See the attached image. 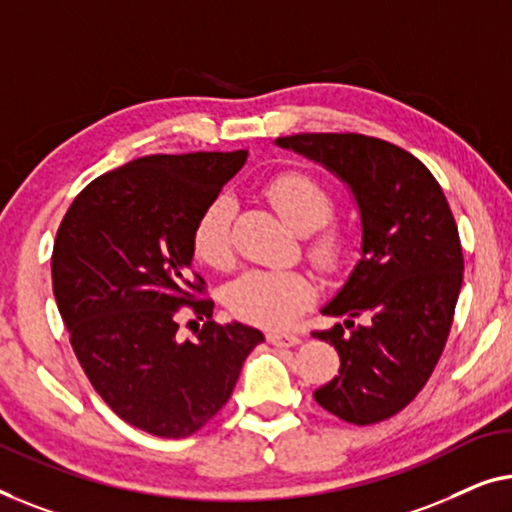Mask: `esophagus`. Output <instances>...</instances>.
I'll return each mask as SVG.
<instances>
[{
	"instance_id": "obj_1",
	"label": "esophagus",
	"mask_w": 512,
	"mask_h": 512,
	"mask_svg": "<svg viewBox=\"0 0 512 512\" xmlns=\"http://www.w3.org/2000/svg\"><path fill=\"white\" fill-rule=\"evenodd\" d=\"M266 341L276 348H294V345L301 343V338L297 334H280V331H269L266 334Z\"/></svg>"
}]
</instances>
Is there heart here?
<instances>
[{"label":"heart","mask_w":512,"mask_h":512,"mask_svg":"<svg viewBox=\"0 0 512 512\" xmlns=\"http://www.w3.org/2000/svg\"><path fill=\"white\" fill-rule=\"evenodd\" d=\"M266 197L280 218L301 234L315 232L334 215L331 192L318 178L304 171L278 174L266 185ZM232 220L234 201L229 197H218L201 213L192 236V248L199 262L213 269H225L232 264ZM306 250L318 269L331 273L348 262L350 239L341 229L329 227L315 234ZM313 297V283L306 273L292 269H250L227 287L225 304L236 318L253 322L257 327L283 329L299 318Z\"/></svg>","instance_id":"obj_1"}]
</instances>
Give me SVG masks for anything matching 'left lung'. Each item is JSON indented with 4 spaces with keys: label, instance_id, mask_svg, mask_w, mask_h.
<instances>
[{
    "label": "left lung",
    "instance_id": "obj_1",
    "mask_svg": "<svg viewBox=\"0 0 512 512\" xmlns=\"http://www.w3.org/2000/svg\"><path fill=\"white\" fill-rule=\"evenodd\" d=\"M276 143L348 183L362 218V259L322 308L345 315V327L313 331L341 369L313 397L350 424L383 422L417 397L443 355L464 278L457 222L431 171L390 141L345 132Z\"/></svg>",
    "mask_w": 512,
    "mask_h": 512
}]
</instances>
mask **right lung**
Instances as JSON below:
<instances>
[{
  "instance_id": "add662e5",
  "label": "right lung",
  "mask_w": 512,
  "mask_h": 512,
  "mask_svg": "<svg viewBox=\"0 0 512 512\" xmlns=\"http://www.w3.org/2000/svg\"><path fill=\"white\" fill-rule=\"evenodd\" d=\"M246 157H139L85 185L57 229L53 294L78 364L115 415L153 436L204 427L264 341L241 322H213V299H196L206 283L192 271L194 227ZM183 305L207 322L178 342Z\"/></svg>"
}]
</instances>
